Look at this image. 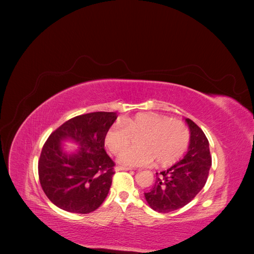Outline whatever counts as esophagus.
Masks as SVG:
<instances>
[{
    "label": "esophagus",
    "mask_w": 254,
    "mask_h": 254,
    "mask_svg": "<svg viewBox=\"0 0 254 254\" xmlns=\"http://www.w3.org/2000/svg\"><path fill=\"white\" fill-rule=\"evenodd\" d=\"M132 170L131 167H126V166H121V165H118L117 167H115V171H130Z\"/></svg>",
    "instance_id": "1"
}]
</instances>
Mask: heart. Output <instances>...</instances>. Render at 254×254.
Listing matches in <instances>:
<instances>
[{
	"label": "heart",
	"instance_id": "b5f03b06",
	"mask_svg": "<svg viewBox=\"0 0 254 254\" xmlns=\"http://www.w3.org/2000/svg\"><path fill=\"white\" fill-rule=\"evenodd\" d=\"M190 136V130L182 121L143 114L112 125L105 134V143L113 155H119L133 138L141 137L138 142L140 148L122 151L119 162L127 166H148L156 159L158 164L168 165L186 152Z\"/></svg>",
	"mask_w": 254,
	"mask_h": 254
}]
</instances>
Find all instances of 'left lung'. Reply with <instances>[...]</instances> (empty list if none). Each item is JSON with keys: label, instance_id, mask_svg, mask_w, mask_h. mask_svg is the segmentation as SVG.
Segmentation results:
<instances>
[{"label": "left lung", "instance_id": "obj_1", "mask_svg": "<svg viewBox=\"0 0 254 254\" xmlns=\"http://www.w3.org/2000/svg\"><path fill=\"white\" fill-rule=\"evenodd\" d=\"M190 129L189 151L178 163L157 173L153 187L144 193L152 210L170 213L181 209L196 197L205 186L212 165L209 141L202 129L187 119Z\"/></svg>", "mask_w": 254, "mask_h": 254}]
</instances>
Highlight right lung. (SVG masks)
Instances as JSON below:
<instances>
[{
  "label": "right lung",
  "instance_id": "1",
  "mask_svg": "<svg viewBox=\"0 0 254 254\" xmlns=\"http://www.w3.org/2000/svg\"><path fill=\"white\" fill-rule=\"evenodd\" d=\"M117 112H92L66 121L50 134L44 143L38 175L43 191L60 209L71 213L88 214L104 202L115 174V163L104 148L105 134ZM72 138L81 150L67 156L60 142Z\"/></svg>",
  "mask_w": 254,
  "mask_h": 254
}]
</instances>
